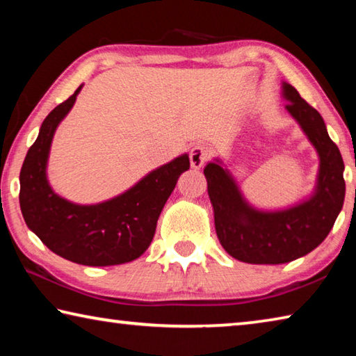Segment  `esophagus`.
<instances>
[{"instance_id": "esophagus-1", "label": "esophagus", "mask_w": 356, "mask_h": 356, "mask_svg": "<svg viewBox=\"0 0 356 356\" xmlns=\"http://www.w3.org/2000/svg\"><path fill=\"white\" fill-rule=\"evenodd\" d=\"M210 159V149L202 144H196L190 150V163L195 170H200L204 166V163Z\"/></svg>"}]
</instances>
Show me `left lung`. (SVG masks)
I'll return each instance as SVG.
<instances>
[{"label": "left lung", "mask_w": 356, "mask_h": 356, "mask_svg": "<svg viewBox=\"0 0 356 356\" xmlns=\"http://www.w3.org/2000/svg\"><path fill=\"white\" fill-rule=\"evenodd\" d=\"M282 92L289 100L287 111L321 159L316 191L308 201L280 212H261L246 204L218 160L204 168L220 243L237 261L248 264H286L308 254L328 236L344 204V161L322 116L289 83H282Z\"/></svg>", "instance_id": "8db88e82"}]
</instances>
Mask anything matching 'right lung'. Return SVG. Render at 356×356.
<instances>
[{"label":"right lung","instance_id":"obj_1","mask_svg":"<svg viewBox=\"0 0 356 356\" xmlns=\"http://www.w3.org/2000/svg\"><path fill=\"white\" fill-rule=\"evenodd\" d=\"M80 89L48 114L25 156L20 171L23 218L42 243L67 261L92 267L135 261L152 242L161 210L180 174L190 168V159L180 155L129 191L95 206L59 197L47 182L48 152L58 124L74 106Z\"/></svg>","mask_w":356,"mask_h":356}]
</instances>
